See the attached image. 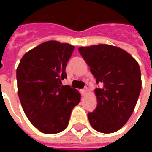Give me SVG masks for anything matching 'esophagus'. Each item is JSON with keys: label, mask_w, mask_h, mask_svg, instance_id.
<instances>
[{"label": "esophagus", "mask_w": 152, "mask_h": 152, "mask_svg": "<svg viewBox=\"0 0 152 152\" xmlns=\"http://www.w3.org/2000/svg\"><path fill=\"white\" fill-rule=\"evenodd\" d=\"M87 88H86V89H81L80 90V93H81V94H82L83 96H85L86 94V93H87Z\"/></svg>", "instance_id": "1"}]
</instances>
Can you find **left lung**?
<instances>
[{"instance_id": "8db88e82", "label": "left lung", "mask_w": 152, "mask_h": 152, "mask_svg": "<svg viewBox=\"0 0 152 152\" xmlns=\"http://www.w3.org/2000/svg\"><path fill=\"white\" fill-rule=\"evenodd\" d=\"M79 51L96 83L98 105L88 113L89 123L103 134L116 132L126 124L133 113L142 89L141 71L136 60L121 48L110 45L80 47Z\"/></svg>"}]
</instances>
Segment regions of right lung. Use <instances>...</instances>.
Segmentation results:
<instances>
[{
    "instance_id": "add662e5",
    "label": "right lung",
    "mask_w": 152,
    "mask_h": 152,
    "mask_svg": "<svg viewBox=\"0 0 152 152\" xmlns=\"http://www.w3.org/2000/svg\"><path fill=\"white\" fill-rule=\"evenodd\" d=\"M75 46L56 40L40 44L25 53L16 71L18 94L28 119L46 134L64 130L80 94L69 86L66 63Z\"/></svg>"
}]
</instances>
